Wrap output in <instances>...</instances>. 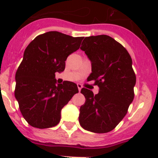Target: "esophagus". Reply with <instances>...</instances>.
<instances>
[{
  "mask_svg": "<svg viewBox=\"0 0 158 158\" xmlns=\"http://www.w3.org/2000/svg\"><path fill=\"white\" fill-rule=\"evenodd\" d=\"M77 86H78V89H79V91H80L81 89H82V85L79 84V83H78Z\"/></svg>",
  "mask_w": 158,
  "mask_h": 158,
  "instance_id": "esophagus-1",
  "label": "esophagus"
}]
</instances>
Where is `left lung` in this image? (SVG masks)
<instances>
[{
  "instance_id": "8db88e82",
  "label": "left lung",
  "mask_w": 158,
  "mask_h": 158,
  "mask_svg": "<svg viewBox=\"0 0 158 158\" xmlns=\"http://www.w3.org/2000/svg\"><path fill=\"white\" fill-rule=\"evenodd\" d=\"M82 50L91 61L87 81L94 80L98 94L82 88L86 102L80 107L79 121L85 130L94 133L111 131L127 114L134 99L136 76L127 49L108 35L86 37Z\"/></svg>"
}]
</instances>
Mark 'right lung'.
Instances as JSON below:
<instances>
[{
    "instance_id": "right-lung-1",
    "label": "right lung",
    "mask_w": 158,
    "mask_h": 158,
    "mask_svg": "<svg viewBox=\"0 0 158 158\" xmlns=\"http://www.w3.org/2000/svg\"><path fill=\"white\" fill-rule=\"evenodd\" d=\"M82 39L49 31L37 36L24 51L15 73V97L23 116L32 127L57 125L61 109L79 92L72 82L56 84L55 73L64 70L67 57L79 49Z\"/></svg>"
}]
</instances>
